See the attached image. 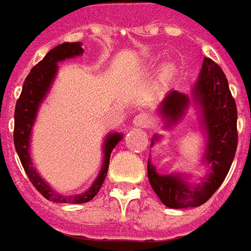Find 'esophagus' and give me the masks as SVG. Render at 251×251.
<instances>
[{
    "instance_id": "obj_1",
    "label": "esophagus",
    "mask_w": 251,
    "mask_h": 251,
    "mask_svg": "<svg viewBox=\"0 0 251 251\" xmlns=\"http://www.w3.org/2000/svg\"><path fill=\"white\" fill-rule=\"evenodd\" d=\"M133 124H134V126L145 127V126H148V124H149V117L146 116V114H144V113H140V114H137V116L134 117Z\"/></svg>"
}]
</instances>
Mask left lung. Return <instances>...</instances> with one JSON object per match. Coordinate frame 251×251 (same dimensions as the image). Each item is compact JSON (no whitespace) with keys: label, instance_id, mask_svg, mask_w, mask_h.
<instances>
[{"label":"left lung","instance_id":"1","mask_svg":"<svg viewBox=\"0 0 251 251\" xmlns=\"http://www.w3.org/2000/svg\"><path fill=\"white\" fill-rule=\"evenodd\" d=\"M193 101L198 109V122L205 137V151L202 162L207 166L205 178L200 182H189L183 173L159 174L154 165L148 161V177L154 193L163 205L170 209H187L205 203L222 185L234 159L237 134V106L229 83L222 69L210 58H203L201 72L192 89V97L177 90H170L157 109L170 129L183 118ZM161 140L154 134L151 145Z\"/></svg>","mask_w":251,"mask_h":251}]
</instances>
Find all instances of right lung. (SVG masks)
I'll return each instance as SVG.
<instances>
[{"instance_id": "obj_1", "label": "right lung", "mask_w": 251, "mask_h": 251, "mask_svg": "<svg viewBox=\"0 0 251 251\" xmlns=\"http://www.w3.org/2000/svg\"><path fill=\"white\" fill-rule=\"evenodd\" d=\"M81 54H83L81 42H65L50 50L44 57V59L30 70V73L24 82L21 96L17 101L16 110H14V135L13 137H14L17 154L20 157L24 170L27 174L30 182L46 200L58 202V203H85L97 196L102 183L106 178L111 151L124 137L121 133H109L105 137L103 146H102L103 161H102L101 170L98 173L97 178L94 179V182L92 183V186L81 194L65 196V194L57 193L41 177L37 169L34 168L30 157V138L31 130H33L37 114H38V109L42 101L48 97V93L54 82L55 75L58 73V62L78 57Z\"/></svg>"}]
</instances>
